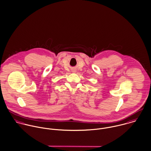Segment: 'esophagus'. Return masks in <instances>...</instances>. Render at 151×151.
<instances>
[{"label": "esophagus", "instance_id": "1", "mask_svg": "<svg viewBox=\"0 0 151 151\" xmlns=\"http://www.w3.org/2000/svg\"><path fill=\"white\" fill-rule=\"evenodd\" d=\"M73 72H74H74H75V71H73Z\"/></svg>", "mask_w": 151, "mask_h": 151}]
</instances>
